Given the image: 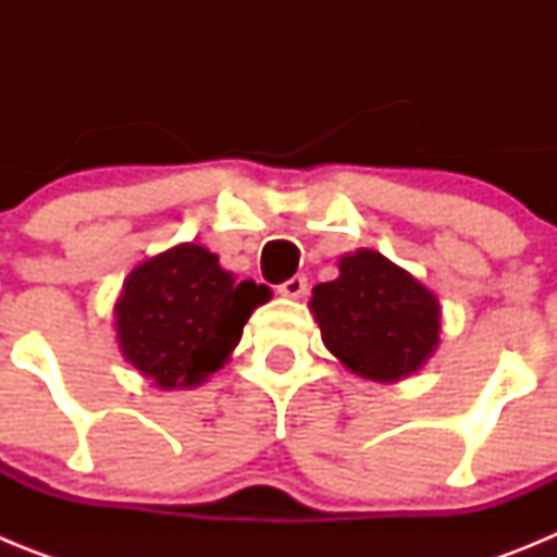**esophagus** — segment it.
<instances>
[{
  "label": "esophagus",
  "instance_id": "1",
  "mask_svg": "<svg viewBox=\"0 0 557 557\" xmlns=\"http://www.w3.org/2000/svg\"><path fill=\"white\" fill-rule=\"evenodd\" d=\"M307 275H293V278H287V282L278 284V293L287 295V298H301L304 293H307Z\"/></svg>",
  "mask_w": 557,
  "mask_h": 557
}]
</instances>
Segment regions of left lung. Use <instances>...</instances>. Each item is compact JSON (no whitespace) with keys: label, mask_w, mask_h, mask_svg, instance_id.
<instances>
[{"label":"left lung","mask_w":557,"mask_h":557,"mask_svg":"<svg viewBox=\"0 0 557 557\" xmlns=\"http://www.w3.org/2000/svg\"><path fill=\"white\" fill-rule=\"evenodd\" d=\"M309 309L329 351L376 382L418 371L441 334L435 295L376 250L343 256L339 275L312 289Z\"/></svg>","instance_id":"obj_1"}]
</instances>
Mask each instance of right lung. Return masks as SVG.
I'll use <instances>...</instances> for the list:
<instances>
[{
	"label": "right lung",
	"instance_id": "1",
	"mask_svg": "<svg viewBox=\"0 0 557 557\" xmlns=\"http://www.w3.org/2000/svg\"><path fill=\"white\" fill-rule=\"evenodd\" d=\"M268 298L264 284L236 282L200 245H178L127 275L116 301L122 354L152 385L195 387L228 359Z\"/></svg>",
	"mask_w": 557,
	"mask_h": 557
}]
</instances>
